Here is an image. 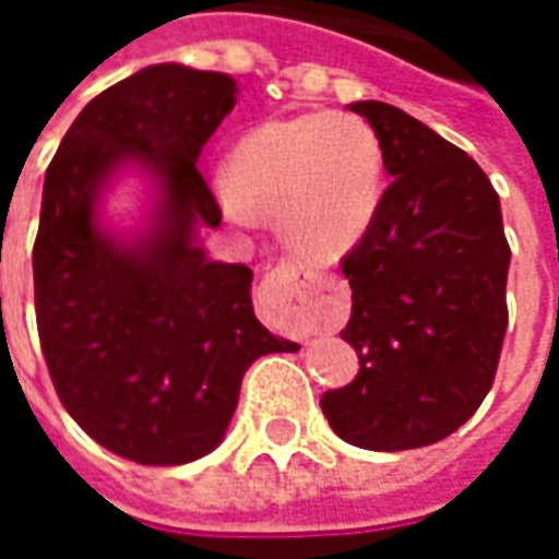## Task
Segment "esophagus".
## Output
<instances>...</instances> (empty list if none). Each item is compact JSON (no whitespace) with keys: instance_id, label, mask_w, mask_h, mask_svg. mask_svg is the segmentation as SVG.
Returning <instances> with one entry per match:
<instances>
[{"instance_id":"obj_1","label":"esophagus","mask_w":559,"mask_h":559,"mask_svg":"<svg viewBox=\"0 0 559 559\" xmlns=\"http://www.w3.org/2000/svg\"><path fill=\"white\" fill-rule=\"evenodd\" d=\"M320 278L311 269L293 260H281L266 275V296L275 314L293 329H314L323 320V308L317 299Z\"/></svg>"}]
</instances>
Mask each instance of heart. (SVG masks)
<instances>
[{"instance_id":"obj_1","label":"heart","mask_w":559,"mask_h":559,"mask_svg":"<svg viewBox=\"0 0 559 559\" xmlns=\"http://www.w3.org/2000/svg\"><path fill=\"white\" fill-rule=\"evenodd\" d=\"M233 218H278L296 254L338 260L371 230L383 146L356 114H302L251 128L224 164Z\"/></svg>"}]
</instances>
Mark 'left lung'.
Segmentation results:
<instances>
[{
	"instance_id": "obj_1",
	"label": "left lung",
	"mask_w": 559,
	"mask_h": 559,
	"mask_svg": "<svg viewBox=\"0 0 559 559\" xmlns=\"http://www.w3.org/2000/svg\"><path fill=\"white\" fill-rule=\"evenodd\" d=\"M392 182L371 230L341 260L359 353L350 386L320 399L341 440L401 452L443 440L479 411L497 374L509 242L500 197L467 152L383 102H356Z\"/></svg>"
}]
</instances>
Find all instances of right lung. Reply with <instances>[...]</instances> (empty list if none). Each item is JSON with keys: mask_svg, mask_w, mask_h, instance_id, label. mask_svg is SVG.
Listing matches in <instances>:
<instances>
[{"mask_svg": "<svg viewBox=\"0 0 559 559\" xmlns=\"http://www.w3.org/2000/svg\"><path fill=\"white\" fill-rule=\"evenodd\" d=\"M236 92L218 71L143 68L83 107L44 179L32 251L44 359L71 419L138 464L209 455L251 362L299 350L254 317V272L197 239L221 224L197 158ZM128 169L147 176L153 203L143 228L119 234L103 197Z\"/></svg>", "mask_w": 559, "mask_h": 559, "instance_id": "obj_1", "label": "right lung"}]
</instances>
